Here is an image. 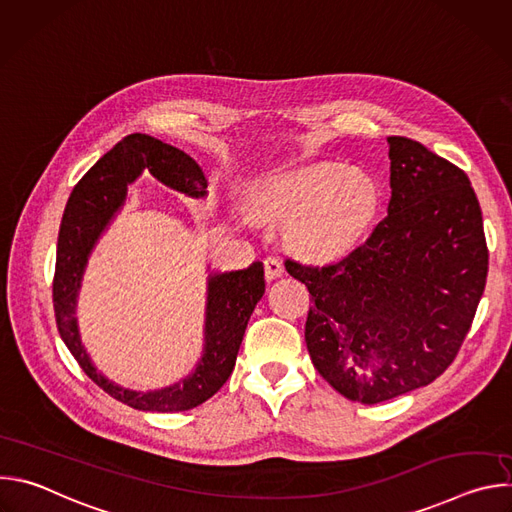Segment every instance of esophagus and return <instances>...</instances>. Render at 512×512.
<instances>
[{"mask_svg":"<svg viewBox=\"0 0 512 512\" xmlns=\"http://www.w3.org/2000/svg\"><path fill=\"white\" fill-rule=\"evenodd\" d=\"M265 277L271 281V279H277L283 275V261L277 257V255H269L265 257Z\"/></svg>","mask_w":512,"mask_h":512,"instance_id":"34e87169","label":"esophagus"}]
</instances>
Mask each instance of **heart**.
Listing matches in <instances>:
<instances>
[{
	"label": "heart",
	"instance_id": "b5f03b06",
	"mask_svg": "<svg viewBox=\"0 0 512 512\" xmlns=\"http://www.w3.org/2000/svg\"><path fill=\"white\" fill-rule=\"evenodd\" d=\"M257 210L287 223V239L298 251L330 259L350 251L377 210L373 184L338 166H314L281 174L261 186Z\"/></svg>",
	"mask_w": 512,
	"mask_h": 512
}]
</instances>
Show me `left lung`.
Wrapping results in <instances>:
<instances>
[{"mask_svg":"<svg viewBox=\"0 0 512 512\" xmlns=\"http://www.w3.org/2000/svg\"><path fill=\"white\" fill-rule=\"evenodd\" d=\"M391 200L369 239L312 265L306 344L346 399L375 405L425 387L454 362L488 275L482 210L464 170L423 143L391 135Z\"/></svg>","mask_w":512,"mask_h":512,"instance_id":"8db88e82","label":"left lung"}]
</instances>
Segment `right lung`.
<instances>
[{"label":"right lung","mask_w":512,"mask_h":512,"mask_svg":"<svg viewBox=\"0 0 512 512\" xmlns=\"http://www.w3.org/2000/svg\"><path fill=\"white\" fill-rule=\"evenodd\" d=\"M143 170H150L160 182L184 194H206L204 172L188 154L152 135L131 133L123 137L79 180L66 202L52 279L54 318L70 354L107 395L139 411H186L210 399L231 377L247 322L265 294V271L263 263L255 261L247 269L210 277L206 346L192 377L162 391L137 393L99 375L79 340L75 300L95 241L123 204L127 184Z\"/></svg>","instance_id":"obj_1"}]
</instances>
